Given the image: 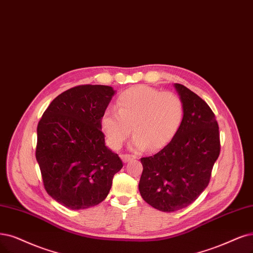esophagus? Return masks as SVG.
<instances>
[{
	"label": "esophagus",
	"instance_id": "34e87169",
	"mask_svg": "<svg viewBox=\"0 0 253 253\" xmlns=\"http://www.w3.org/2000/svg\"><path fill=\"white\" fill-rule=\"evenodd\" d=\"M121 158H122V160H123L124 163H128V162H130L131 160H134L135 156L134 155H130V154H122Z\"/></svg>",
	"mask_w": 253,
	"mask_h": 253
}]
</instances>
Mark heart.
<instances>
[{
  "instance_id": "1",
  "label": "heart",
  "mask_w": 253,
  "mask_h": 253,
  "mask_svg": "<svg viewBox=\"0 0 253 253\" xmlns=\"http://www.w3.org/2000/svg\"><path fill=\"white\" fill-rule=\"evenodd\" d=\"M117 109L106 108L100 127L107 144L119 149L128 135L134 133V150H158L169 144L183 121L182 100L172 91L138 85L123 91L117 99Z\"/></svg>"
}]
</instances>
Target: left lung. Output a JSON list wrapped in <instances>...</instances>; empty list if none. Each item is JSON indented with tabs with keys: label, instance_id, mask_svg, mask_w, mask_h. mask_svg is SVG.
<instances>
[{
	"label": "left lung",
	"instance_id": "1",
	"mask_svg": "<svg viewBox=\"0 0 253 253\" xmlns=\"http://www.w3.org/2000/svg\"><path fill=\"white\" fill-rule=\"evenodd\" d=\"M174 86L183 103L182 124L160 152L141 158L138 183L142 198L166 212L189 207L207 189L221 149L218 122L208 103L182 84Z\"/></svg>",
	"mask_w": 253,
	"mask_h": 253
}]
</instances>
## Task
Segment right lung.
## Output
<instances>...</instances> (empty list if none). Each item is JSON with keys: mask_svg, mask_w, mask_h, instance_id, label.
<instances>
[{"mask_svg": "<svg viewBox=\"0 0 253 253\" xmlns=\"http://www.w3.org/2000/svg\"><path fill=\"white\" fill-rule=\"evenodd\" d=\"M107 85H79L56 97L37 125L36 161L51 197L71 210L99 204L123 163L105 146L100 119L115 95Z\"/></svg>", "mask_w": 253, "mask_h": 253, "instance_id": "right-lung-1", "label": "right lung"}]
</instances>
